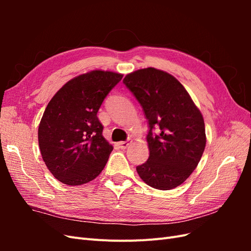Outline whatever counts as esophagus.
<instances>
[{"mask_svg": "<svg viewBox=\"0 0 251 251\" xmlns=\"http://www.w3.org/2000/svg\"><path fill=\"white\" fill-rule=\"evenodd\" d=\"M130 143H131V141H130V140H126V141H120V142L118 143V146H119V148H120L121 150H125V149H126L128 146H130Z\"/></svg>", "mask_w": 251, "mask_h": 251, "instance_id": "esophagus-1", "label": "esophagus"}]
</instances>
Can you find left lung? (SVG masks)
I'll return each instance as SVG.
<instances>
[{
	"label": "left lung",
	"instance_id": "1",
	"mask_svg": "<svg viewBox=\"0 0 251 251\" xmlns=\"http://www.w3.org/2000/svg\"><path fill=\"white\" fill-rule=\"evenodd\" d=\"M124 83L149 121L150 156L136 170L151 187L169 191L191 176L206 144L204 119L185 88L170 73L146 68L127 74ZM161 130L152 134L154 126Z\"/></svg>",
	"mask_w": 251,
	"mask_h": 251
}]
</instances>
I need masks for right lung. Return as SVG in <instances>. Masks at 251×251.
Instances as JSON below:
<instances>
[{
  "instance_id": "obj_1",
  "label": "right lung",
  "mask_w": 251,
  "mask_h": 251,
  "mask_svg": "<svg viewBox=\"0 0 251 251\" xmlns=\"http://www.w3.org/2000/svg\"><path fill=\"white\" fill-rule=\"evenodd\" d=\"M123 76L90 71L66 82L49 101L39 126V146L45 164L58 181L88 183L107 164L113 147L102 136L97 112Z\"/></svg>"
}]
</instances>
